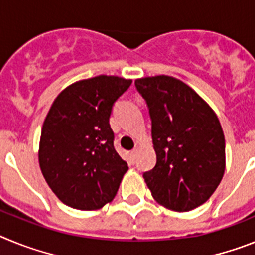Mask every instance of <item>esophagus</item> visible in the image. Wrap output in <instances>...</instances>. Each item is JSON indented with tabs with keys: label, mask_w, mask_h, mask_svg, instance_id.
I'll list each match as a JSON object with an SVG mask.
<instances>
[{
	"label": "esophagus",
	"mask_w": 255,
	"mask_h": 255,
	"mask_svg": "<svg viewBox=\"0 0 255 255\" xmlns=\"http://www.w3.org/2000/svg\"><path fill=\"white\" fill-rule=\"evenodd\" d=\"M137 152H138V149H133V150H132V151L129 152L130 160H132V161L136 160V158H137Z\"/></svg>",
	"instance_id": "1"
}]
</instances>
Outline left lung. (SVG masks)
Instances as JSON below:
<instances>
[{
    "instance_id": "left-lung-1",
    "label": "left lung",
    "mask_w": 255,
    "mask_h": 255,
    "mask_svg": "<svg viewBox=\"0 0 255 255\" xmlns=\"http://www.w3.org/2000/svg\"><path fill=\"white\" fill-rule=\"evenodd\" d=\"M149 106L156 164L143 173L152 198L174 212L204 204L222 181L225 134L214 110L169 75L134 81Z\"/></svg>"
}]
</instances>
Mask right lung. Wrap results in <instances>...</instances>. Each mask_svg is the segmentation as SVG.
I'll list each match as a JSON object with an SVG mask.
<instances>
[{
	"label": "right lung",
	"mask_w": 255,
	"mask_h": 255,
	"mask_svg": "<svg viewBox=\"0 0 255 255\" xmlns=\"http://www.w3.org/2000/svg\"><path fill=\"white\" fill-rule=\"evenodd\" d=\"M132 83L117 75L74 82L54 100L42 126L38 161L59 200L97 210L117 195L128 165L114 149L113 104Z\"/></svg>",
	"instance_id": "1"
}]
</instances>
